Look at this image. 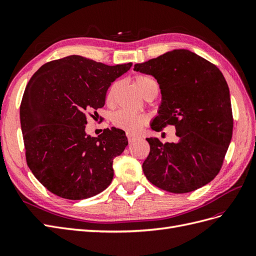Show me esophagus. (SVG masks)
<instances>
[{
  "mask_svg": "<svg viewBox=\"0 0 256 256\" xmlns=\"http://www.w3.org/2000/svg\"><path fill=\"white\" fill-rule=\"evenodd\" d=\"M127 138H128V142L131 143V142H134V141L138 140V136H134V134H127Z\"/></svg>",
  "mask_w": 256,
  "mask_h": 256,
  "instance_id": "obj_1",
  "label": "esophagus"
}]
</instances>
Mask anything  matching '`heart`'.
I'll return each mask as SVG.
<instances>
[{"mask_svg":"<svg viewBox=\"0 0 256 256\" xmlns=\"http://www.w3.org/2000/svg\"><path fill=\"white\" fill-rule=\"evenodd\" d=\"M134 83L141 94L147 98L152 94H158L159 85L152 76L148 74H138L134 76ZM120 86L118 82L111 84L106 95V102L108 104H112L115 98V94ZM112 122L116 127L125 130L127 134H138L143 129L147 124V118L141 114H130L126 111H118L113 114Z\"/></svg>","mask_w":256,"mask_h":256,"instance_id":"heart-1","label":"heart"}]
</instances>
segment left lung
Segmentation results:
<instances>
[{"label": "left lung", "instance_id": "8db88e82", "mask_svg": "<svg viewBox=\"0 0 256 256\" xmlns=\"http://www.w3.org/2000/svg\"><path fill=\"white\" fill-rule=\"evenodd\" d=\"M134 70L159 83L162 102L152 129L174 126L177 143L146 138L150 152L143 172L152 184L172 193L194 191L220 172L233 134L230 90L220 69L189 50L166 52Z\"/></svg>", "mask_w": 256, "mask_h": 256}]
</instances>
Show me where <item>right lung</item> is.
<instances>
[{
  "label": "right lung",
  "instance_id": "right-lung-1",
  "mask_svg": "<svg viewBox=\"0 0 256 256\" xmlns=\"http://www.w3.org/2000/svg\"><path fill=\"white\" fill-rule=\"evenodd\" d=\"M131 66L70 56L46 63L28 81L20 106L26 164L53 194L84 200L109 187L127 136L116 128L86 136V115L104 106L111 83Z\"/></svg>",
  "mask_w": 256,
  "mask_h": 256
}]
</instances>
